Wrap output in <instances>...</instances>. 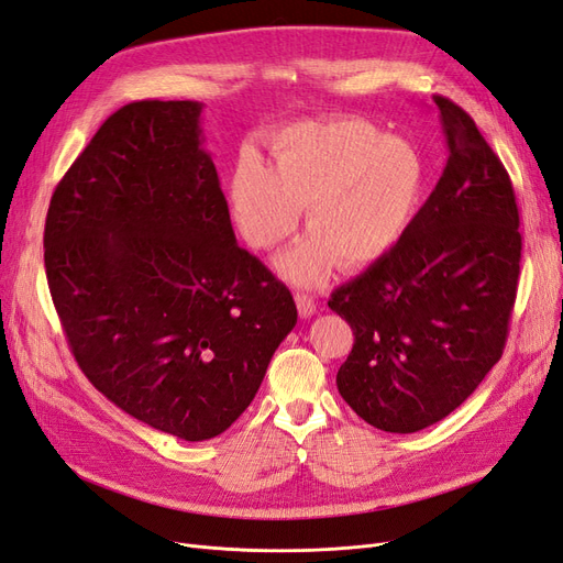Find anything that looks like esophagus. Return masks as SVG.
<instances>
[{"instance_id": "34e87169", "label": "esophagus", "mask_w": 563, "mask_h": 563, "mask_svg": "<svg viewBox=\"0 0 563 563\" xmlns=\"http://www.w3.org/2000/svg\"><path fill=\"white\" fill-rule=\"evenodd\" d=\"M296 305L300 317H312L317 312V302L310 294H296Z\"/></svg>"}]
</instances>
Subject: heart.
<instances>
[{"mask_svg":"<svg viewBox=\"0 0 563 563\" xmlns=\"http://www.w3.org/2000/svg\"><path fill=\"white\" fill-rule=\"evenodd\" d=\"M272 166L253 152L230 183L234 220L261 251L277 249L305 209L308 240L279 258L294 284H319L335 258L343 267L378 261L411 223L424 183L411 143L356 117L286 126L269 141Z\"/></svg>","mask_w":563,"mask_h":563,"instance_id":"b5f03b06","label":"heart"}]
</instances>
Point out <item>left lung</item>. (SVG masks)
I'll return each instance as SVG.
<instances>
[{"instance_id": "8db88e82", "label": "left lung", "mask_w": 563, "mask_h": 563, "mask_svg": "<svg viewBox=\"0 0 563 563\" xmlns=\"http://www.w3.org/2000/svg\"><path fill=\"white\" fill-rule=\"evenodd\" d=\"M434 103L444 174L399 242L329 300L354 333L340 397L397 434L446 418L500 362L519 284L512 180L463 108Z\"/></svg>"}]
</instances>
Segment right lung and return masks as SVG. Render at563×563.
Segmentation results:
<instances>
[{"label":"right lung","instance_id":"add662e5","mask_svg":"<svg viewBox=\"0 0 563 563\" xmlns=\"http://www.w3.org/2000/svg\"><path fill=\"white\" fill-rule=\"evenodd\" d=\"M201 103L135 100L56 185L44 267L79 368L150 428L225 432L291 333V291L236 246Z\"/></svg>","mask_w":563,"mask_h":563}]
</instances>
